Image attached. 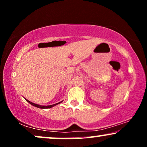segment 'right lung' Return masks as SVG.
<instances>
[{"mask_svg":"<svg viewBox=\"0 0 147 147\" xmlns=\"http://www.w3.org/2000/svg\"><path fill=\"white\" fill-rule=\"evenodd\" d=\"M25 100H27V101L28 102H29V104H31V105H33V106H35V107H37V108H41V109H45V108H52V107H53V106H56V105H57V104H59L61 103V102H62V101H61V102H59V103H57V104H53V105H49V106H41V105H39V104H34V103H33V102H31L29 101V100H27V99H25Z\"/></svg>","mask_w":147,"mask_h":147,"instance_id":"1","label":"right lung"}]
</instances>
